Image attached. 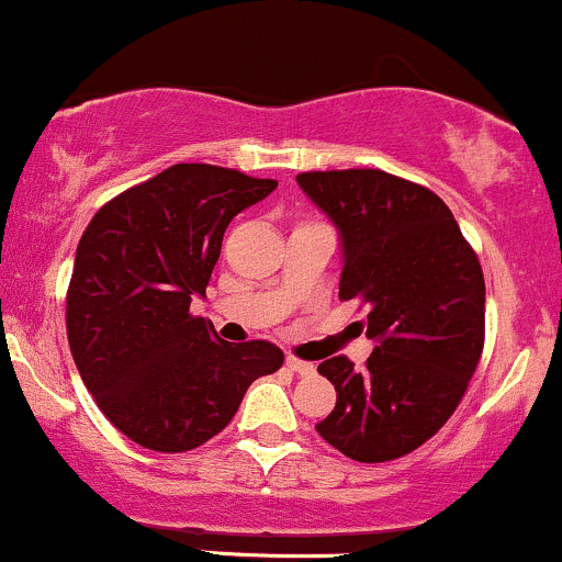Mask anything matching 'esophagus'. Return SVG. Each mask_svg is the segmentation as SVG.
Masks as SVG:
<instances>
[{
  "label": "esophagus",
  "instance_id": "34e87169",
  "mask_svg": "<svg viewBox=\"0 0 562 562\" xmlns=\"http://www.w3.org/2000/svg\"><path fill=\"white\" fill-rule=\"evenodd\" d=\"M286 369L294 371V374H313L315 366L307 361H300V358H294V356H286Z\"/></svg>",
  "mask_w": 562,
  "mask_h": 562
}]
</instances>
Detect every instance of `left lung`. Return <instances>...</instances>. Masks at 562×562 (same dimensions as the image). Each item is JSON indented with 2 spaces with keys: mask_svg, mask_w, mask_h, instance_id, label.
<instances>
[{
  "mask_svg": "<svg viewBox=\"0 0 562 562\" xmlns=\"http://www.w3.org/2000/svg\"><path fill=\"white\" fill-rule=\"evenodd\" d=\"M342 241L339 300L366 305L374 352L361 369L326 358L318 374L337 406L315 425L356 462H390L449 422L475 374L485 334V283L457 220L425 186L382 169L297 175Z\"/></svg>",
  "mask_w": 562,
  "mask_h": 562,
  "instance_id": "left-lung-1",
  "label": "left lung"
}]
</instances>
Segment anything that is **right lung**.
Wrapping results in <instances>:
<instances>
[{
  "instance_id": "1",
  "label": "right lung",
  "mask_w": 562,
  "mask_h": 562,
  "mask_svg": "<svg viewBox=\"0 0 562 562\" xmlns=\"http://www.w3.org/2000/svg\"><path fill=\"white\" fill-rule=\"evenodd\" d=\"M279 182L212 164H175L100 206L77 247L66 294L74 363L100 412L143 449L180 453L233 419L276 345H231L191 315L225 228Z\"/></svg>"
}]
</instances>
